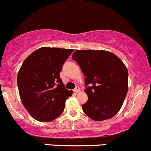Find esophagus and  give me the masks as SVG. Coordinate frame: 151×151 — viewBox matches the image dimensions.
I'll return each instance as SVG.
<instances>
[{
	"instance_id": "34e87169",
	"label": "esophagus",
	"mask_w": 151,
	"mask_h": 151,
	"mask_svg": "<svg viewBox=\"0 0 151 151\" xmlns=\"http://www.w3.org/2000/svg\"><path fill=\"white\" fill-rule=\"evenodd\" d=\"M80 91H81L80 88H79L78 86H77L75 89H74V92H76V93H79Z\"/></svg>"
}]
</instances>
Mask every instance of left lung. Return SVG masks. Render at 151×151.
Wrapping results in <instances>:
<instances>
[{
  "label": "left lung",
  "mask_w": 151,
  "mask_h": 151,
  "mask_svg": "<svg viewBox=\"0 0 151 151\" xmlns=\"http://www.w3.org/2000/svg\"><path fill=\"white\" fill-rule=\"evenodd\" d=\"M72 59L85 76L88 101L82 105L84 113L95 121L117 114L128 91V70L124 63L105 50H76Z\"/></svg>",
  "instance_id": "1"
}]
</instances>
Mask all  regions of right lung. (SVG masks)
Wrapping results in <instances>:
<instances>
[{"instance_id":"add662e5","label":"right lung","mask_w":151,"mask_h":151,"mask_svg":"<svg viewBox=\"0 0 151 151\" xmlns=\"http://www.w3.org/2000/svg\"><path fill=\"white\" fill-rule=\"evenodd\" d=\"M73 50L43 47L24 61L17 75L19 96L26 109L37 121L54 120L63 113L73 91L60 78L63 65Z\"/></svg>"}]
</instances>
